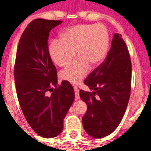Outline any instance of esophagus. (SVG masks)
<instances>
[{
    "instance_id": "1",
    "label": "esophagus",
    "mask_w": 151,
    "mask_h": 151,
    "mask_svg": "<svg viewBox=\"0 0 151 151\" xmlns=\"http://www.w3.org/2000/svg\"><path fill=\"white\" fill-rule=\"evenodd\" d=\"M74 89V92H75V99H80V95H79V89L77 87H74L73 88Z\"/></svg>"
}]
</instances>
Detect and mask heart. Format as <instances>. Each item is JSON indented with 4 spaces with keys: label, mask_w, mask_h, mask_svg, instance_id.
Here are the masks:
<instances>
[{
    "label": "heart",
    "mask_w": 151,
    "mask_h": 151,
    "mask_svg": "<svg viewBox=\"0 0 151 151\" xmlns=\"http://www.w3.org/2000/svg\"><path fill=\"white\" fill-rule=\"evenodd\" d=\"M109 47V35L104 24H79L61 33L60 40H52L48 46L52 61L60 67L75 61L60 72L63 81L78 84L85 78L91 65L96 67L104 60Z\"/></svg>",
    "instance_id": "1"
}]
</instances>
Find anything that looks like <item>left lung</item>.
Masks as SVG:
<instances>
[{
	"label": "left lung",
	"mask_w": 151,
	"mask_h": 151,
	"mask_svg": "<svg viewBox=\"0 0 151 151\" xmlns=\"http://www.w3.org/2000/svg\"><path fill=\"white\" fill-rule=\"evenodd\" d=\"M131 76L127 46L122 35L115 33L106 59L84 80L92 92L80 91L81 99L88 105L82 122L88 135L102 138L118 127L129 99Z\"/></svg>",
	"instance_id": "1"
}]
</instances>
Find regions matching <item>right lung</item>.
Returning a JSON list of instances; mask_svg holds the SVG:
<instances>
[{
    "instance_id": "1",
    "label": "right lung",
    "mask_w": 151,
    "mask_h": 151,
    "mask_svg": "<svg viewBox=\"0 0 151 151\" xmlns=\"http://www.w3.org/2000/svg\"><path fill=\"white\" fill-rule=\"evenodd\" d=\"M61 23L41 18L29 23L19 40L14 64L16 91L23 114L33 130L45 138L62 132L75 96L70 82L63 81L57 86L56 69L48 53L50 32Z\"/></svg>"
}]
</instances>
